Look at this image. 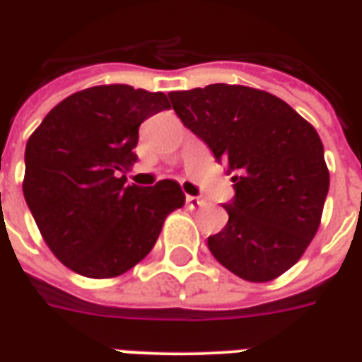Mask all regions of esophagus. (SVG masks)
Returning a JSON list of instances; mask_svg holds the SVG:
<instances>
[{
  "label": "esophagus",
  "mask_w": 362,
  "mask_h": 362,
  "mask_svg": "<svg viewBox=\"0 0 362 362\" xmlns=\"http://www.w3.org/2000/svg\"><path fill=\"white\" fill-rule=\"evenodd\" d=\"M186 203H187V206H189V209H199V206H203L204 201H203V199H199V197H193V195H187Z\"/></svg>",
  "instance_id": "esophagus-1"
}]
</instances>
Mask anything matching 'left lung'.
<instances>
[{
	"instance_id": "1",
	"label": "left lung",
	"mask_w": 362,
	"mask_h": 362,
	"mask_svg": "<svg viewBox=\"0 0 362 362\" xmlns=\"http://www.w3.org/2000/svg\"><path fill=\"white\" fill-rule=\"evenodd\" d=\"M170 105L218 161L235 170L227 226L209 237L218 263L246 281H270L303 257L329 192L323 144L297 110L240 84L170 92Z\"/></svg>"
}]
</instances>
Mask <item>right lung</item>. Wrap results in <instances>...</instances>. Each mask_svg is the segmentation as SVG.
I'll return each mask as SVG.
<instances>
[{
    "label": "right lung",
    "instance_id": "add662e5",
    "mask_svg": "<svg viewBox=\"0 0 362 362\" xmlns=\"http://www.w3.org/2000/svg\"><path fill=\"white\" fill-rule=\"evenodd\" d=\"M163 92L92 86L54 107L25 144L22 189L50 252L76 274L116 278L146 257L186 203L175 180L125 186L139 125L169 109Z\"/></svg>",
    "mask_w": 362,
    "mask_h": 362
}]
</instances>
